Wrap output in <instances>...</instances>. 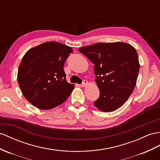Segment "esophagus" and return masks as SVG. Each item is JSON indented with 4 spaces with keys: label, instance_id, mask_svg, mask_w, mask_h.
Instances as JSON below:
<instances>
[{
    "label": "esophagus",
    "instance_id": "34e87169",
    "mask_svg": "<svg viewBox=\"0 0 160 160\" xmlns=\"http://www.w3.org/2000/svg\"><path fill=\"white\" fill-rule=\"evenodd\" d=\"M88 84V83L87 80H84L83 82H82V83L81 84V87H86V86H87Z\"/></svg>",
    "mask_w": 160,
    "mask_h": 160
}]
</instances>
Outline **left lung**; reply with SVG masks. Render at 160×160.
Instances as JSON below:
<instances>
[{
	"instance_id": "1",
	"label": "left lung",
	"mask_w": 160,
	"mask_h": 160,
	"mask_svg": "<svg viewBox=\"0 0 160 160\" xmlns=\"http://www.w3.org/2000/svg\"><path fill=\"white\" fill-rule=\"evenodd\" d=\"M95 64L99 99L94 105L109 112L120 108L136 86L140 65L136 49L125 42H98L78 49Z\"/></svg>"
}]
</instances>
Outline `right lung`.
Returning <instances> with one entry per match:
<instances>
[{"label": "right lung", "mask_w": 160, "mask_h": 160, "mask_svg": "<svg viewBox=\"0 0 160 160\" xmlns=\"http://www.w3.org/2000/svg\"><path fill=\"white\" fill-rule=\"evenodd\" d=\"M72 48L57 42H47L32 48L19 65L18 81L26 99L40 109L63 103L74 85L65 79L63 66Z\"/></svg>", "instance_id": "right-lung-1"}]
</instances>
